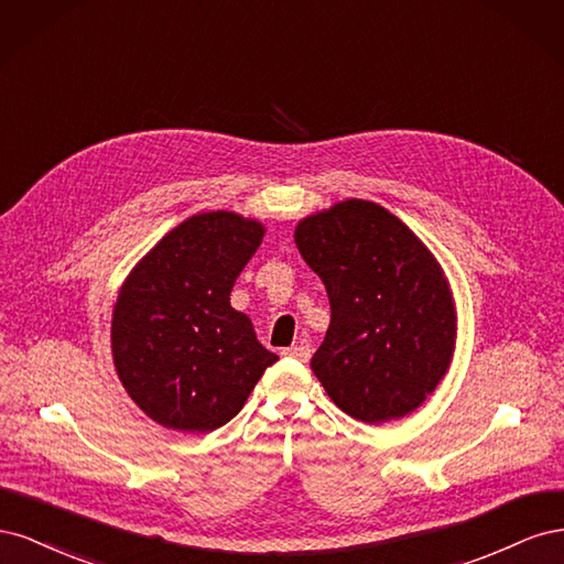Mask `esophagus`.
<instances>
[{"label": "esophagus", "instance_id": "esophagus-1", "mask_svg": "<svg viewBox=\"0 0 564 564\" xmlns=\"http://www.w3.org/2000/svg\"><path fill=\"white\" fill-rule=\"evenodd\" d=\"M282 355L292 357V360H299V362H308V360H311V346H292V348H284Z\"/></svg>", "mask_w": 564, "mask_h": 564}]
</instances>
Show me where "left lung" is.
I'll return each mask as SVG.
<instances>
[{"mask_svg":"<svg viewBox=\"0 0 564 564\" xmlns=\"http://www.w3.org/2000/svg\"><path fill=\"white\" fill-rule=\"evenodd\" d=\"M294 240L332 305L311 360L317 381L362 423L412 414L445 379L456 348V303L433 251L369 199L308 214Z\"/></svg>","mask_w":564,"mask_h":564,"instance_id":"obj_1","label":"left lung"}]
</instances>
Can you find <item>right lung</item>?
<instances>
[{
    "mask_svg": "<svg viewBox=\"0 0 564 564\" xmlns=\"http://www.w3.org/2000/svg\"><path fill=\"white\" fill-rule=\"evenodd\" d=\"M265 226L235 212L185 218L131 268L112 308V362L127 395L169 431L212 433L245 406L278 355L230 305Z\"/></svg>",
    "mask_w": 564,
    "mask_h": 564,
    "instance_id": "obj_1",
    "label": "right lung"
}]
</instances>
